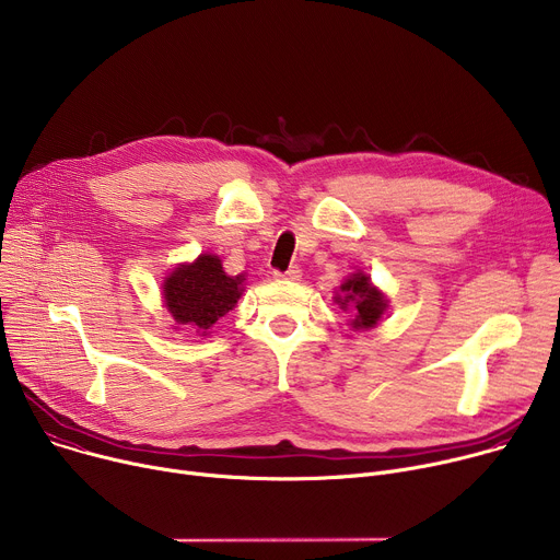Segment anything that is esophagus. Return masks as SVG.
<instances>
[{"label":"esophagus","instance_id":"34e87169","mask_svg":"<svg viewBox=\"0 0 560 560\" xmlns=\"http://www.w3.org/2000/svg\"><path fill=\"white\" fill-rule=\"evenodd\" d=\"M275 279H285V281H299L301 279V270L299 268H290L285 272H275Z\"/></svg>","mask_w":560,"mask_h":560}]
</instances>
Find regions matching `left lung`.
<instances>
[{
  "label": "left lung",
  "mask_w": 560,
  "mask_h": 560,
  "mask_svg": "<svg viewBox=\"0 0 560 560\" xmlns=\"http://www.w3.org/2000/svg\"><path fill=\"white\" fill-rule=\"evenodd\" d=\"M341 292L343 296L337 294L335 301L341 311H350L354 315L352 328H373L386 311L384 294L362 272L346 279V283H341Z\"/></svg>",
  "instance_id": "left-lung-1"
}]
</instances>
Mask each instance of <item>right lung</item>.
<instances>
[{"mask_svg":"<svg viewBox=\"0 0 560 560\" xmlns=\"http://www.w3.org/2000/svg\"><path fill=\"white\" fill-rule=\"evenodd\" d=\"M243 275L228 277L221 259L200 254L191 266L176 268L165 281L167 311L178 324H189L196 332L208 330L228 315L241 296Z\"/></svg>","mask_w":560,"mask_h":560,"instance_id":"1","label":"right lung"}]
</instances>
